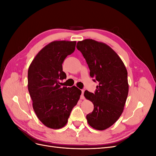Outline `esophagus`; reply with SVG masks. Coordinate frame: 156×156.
Instances as JSON below:
<instances>
[{"label": "esophagus", "mask_w": 156, "mask_h": 156, "mask_svg": "<svg viewBox=\"0 0 156 156\" xmlns=\"http://www.w3.org/2000/svg\"><path fill=\"white\" fill-rule=\"evenodd\" d=\"M84 90H82V94H81V100H84Z\"/></svg>", "instance_id": "esophagus-1"}]
</instances>
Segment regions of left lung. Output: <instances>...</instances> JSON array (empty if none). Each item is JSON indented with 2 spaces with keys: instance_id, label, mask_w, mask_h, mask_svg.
Listing matches in <instances>:
<instances>
[{
  "instance_id": "8db88e82",
  "label": "left lung",
  "mask_w": 156,
  "mask_h": 156,
  "mask_svg": "<svg viewBox=\"0 0 156 156\" xmlns=\"http://www.w3.org/2000/svg\"><path fill=\"white\" fill-rule=\"evenodd\" d=\"M77 48L87 61L90 76L99 82L95 93H84L94 104L92 112L87 115L88 124L95 129L105 130L123 112L129 91L126 68L116 52L103 42L85 39L77 42Z\"/></svg>"
}]
</instances>
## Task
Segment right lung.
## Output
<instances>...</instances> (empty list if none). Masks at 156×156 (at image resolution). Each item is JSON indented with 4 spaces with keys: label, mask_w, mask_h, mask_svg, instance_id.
<instances>
[{
    "label": "right lung",
    "mask_w": 156,
    "mask_h": 156,
    "mask_svg": "<svg viewBox=\"0 0 156 156\" xmlns=\"http://www.w3.org/2000/svg\"><path fill=\"white\" fill-rule=\"evenodd\" d=\"M75 41H54L45 45L32 61L28 70V90L32 107L41 123L57 129L67 124L81 90L76 87H61L66 78L62 71L64 59L73 53Z\"/></svg>",
    "instance_id": "1"
}]
</instances>
